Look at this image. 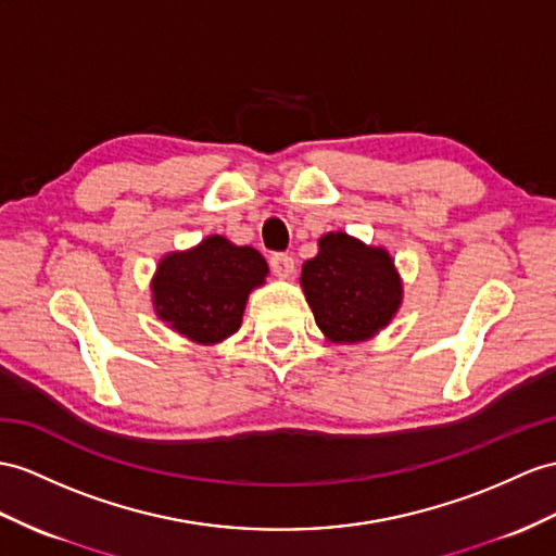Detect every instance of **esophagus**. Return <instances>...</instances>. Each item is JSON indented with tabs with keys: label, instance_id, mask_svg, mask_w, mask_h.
I'll return each mask as SVG.
<instances>
[{
	"label": "esophagus",
	"instance_id": "34e87169",
	"mask_svg": "<svg viewBox=\"0 0 556 556\" xmlns=\"http://www.w3.org/2000/svg\"><path fill=\"white\" fill-rule=\"evenodd\" d=\"M268 264H270V270H274L278 278H288V276H292V270H294V260L286 252L270 254Z\"/></svg>",
	"mask_w": 556,
	"mask_h": 556
}]
</instances>
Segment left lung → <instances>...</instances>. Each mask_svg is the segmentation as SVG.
<instances>
[{"instance_id":"obj_1","label":"left lung","mask_w":556,"mask_h":556,"mask_svg":"<svg viewBox=\"0 0 556 556\" xmlns=\"http://www.w3.org/2000/svg\"><path fill=\"white\" fill-rule=\"evenodd\" d=\"M300 282L316 325L334 344L370 340L387 328L403 300L389 252L342 231L318 240V254L302 266Z\"/></svg>"}]
</instances>
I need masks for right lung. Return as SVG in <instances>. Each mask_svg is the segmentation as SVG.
<instances>
[{
    "label": "right lung",
    "instance_id": "1",
    "mask_svg": "<svg viewBox=\"0 0 556 556\" xmlns=\"http://www.w3.org/2000/svg\"><path fill=\"white\" fill-rule=\"evenodd\" d=\"M266 274L254 248L210 236L193 250L162 256L151 286L155 314L191 342L216 344L240 328L248 294Z\"/></svg>",
    "mask_w": 556,
    "mask_h": 556
}]
</instances>
